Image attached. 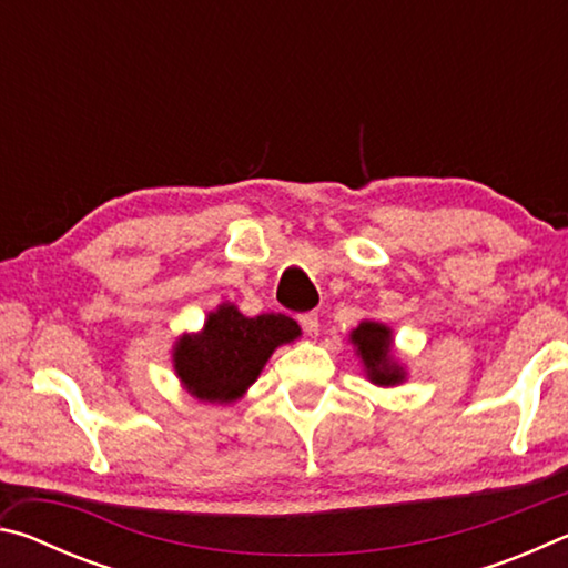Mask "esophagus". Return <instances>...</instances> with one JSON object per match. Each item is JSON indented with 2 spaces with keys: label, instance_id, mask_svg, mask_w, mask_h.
I'll use <instances>...</instances> for the list:
<instances>
[{
  "label": "esophagus",
  "instance_id": "34e87169",
  "mask_svg": "<svg viewBox=\"0 0 568 568\" xmlns=\"http://www.w3.org/2000/svg\"><path fill=\"white\" fill-rule=\"evenodd\" d=\"M297 323H301V328L305 331V335H311V338H315L318 335V313H303L297 315Z\"/></svg>",
  "mask_w": 568,
  "mask_h": 568
}]
</instances>
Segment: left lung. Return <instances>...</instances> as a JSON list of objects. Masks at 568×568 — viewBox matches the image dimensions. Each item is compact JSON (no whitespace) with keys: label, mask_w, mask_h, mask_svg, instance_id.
Listing matches in <instances>:
<instances>
[{"label":"left lung","mask_w":568,"mask_h":568,"mask_svg":"<svg viewBox=\"0 0 568 568\" xmlns=\"http://www.w3.org/2000/svg\"><path fill=\"white\" fill-rule=\"evenodd\" d=\"M351 338L358 345V353L365 368H368L371 381L381 383V386H393V383L403 378L398 365L390 363V331L386 325L361 323Z\"/></svg>","instance_id":"1"}]
</instances>
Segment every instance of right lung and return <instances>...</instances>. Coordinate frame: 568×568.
Returning <instances> with one entry per match:
<instances>
[{"label":"right lung","mask_w":568,"mask_h":568,"mask_svg":"<svg viewBox=\"0 0 568 568\" xmlns=\"http://www.w3.org/2000/svg\"><path fill=\"white\" fill-rule=\"evenodd\" d=\"M301 335L293 318L265 313L245 318L235 305L210 313L203 333L185 335L175 348L178 376L192 396L210 403H230L257 378L277 345Z\"/></svg>","instance_id":"right-lung-1"}]
</instances>
